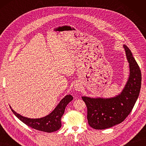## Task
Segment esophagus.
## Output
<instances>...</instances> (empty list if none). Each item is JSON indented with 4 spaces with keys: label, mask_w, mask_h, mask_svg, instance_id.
Here are the masks:
<instances>
[{
    "label": "esophagus",
    "mask_w": 146,
    "mask_h": 146,
    "mask_svg": "<svg viewBox=\"0 0 146 146\" xmlns=\"http://www.w3.org/2000/svg\"><path fill=\"white\" fill-rule=\"evenodd\" d=\"M82 88V85L78 82H77L76 84L74 85V89H75V90L76 92H80V91H81Z\"/></svg>",
    "instance_id": "1"
}]
</instances>
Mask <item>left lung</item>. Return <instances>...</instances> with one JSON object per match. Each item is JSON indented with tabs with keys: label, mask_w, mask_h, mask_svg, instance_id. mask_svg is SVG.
<instances>
[{
	"label": "left lung",
	"mask_w": 146,
	"mask_h": 146,
	"mask_svg": "<svg viewBox=\"0 0 146 146\" xmlns=\"http://www.w3.org/2000/svg\"><path fill=\"white\" fill-rule=\"evenodd\" d=\"M129 63V76L120 94L111 98H91L83 96L87 107L88 124L95 129H105L119 124L131 113L141 87V71L131 51L123 44Z\"/></svg>",
	"instance_id": "8db88e82"
}]
</instances>
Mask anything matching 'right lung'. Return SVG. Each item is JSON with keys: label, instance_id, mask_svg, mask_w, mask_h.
<instances>
[{"label": "right lung", "instance_id": "add662e5", "mask_svg": "<svg viewBox=\"0 0 146 146\" xmlns=\"http://www.w3.org/2000/svg\"><path fill=\"white\" fill-rule=\"evenodd\" d=\"M73 99V97L71 95H66L50 113L38 119H31L22 116L12 109L11 106L10 108L12 112L19 119L30 127L38 131L50 133L56 131L60 129L61 127V119L64 113L65 108Z\"/></svg>", "mask_w": 146, "mask_h": 146}]
</instances>
